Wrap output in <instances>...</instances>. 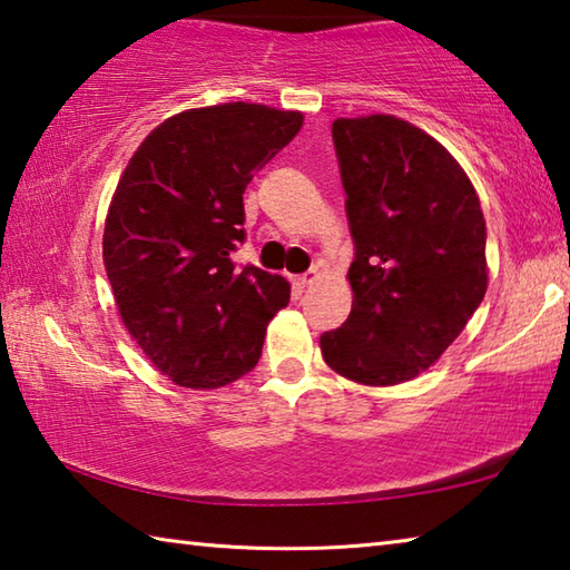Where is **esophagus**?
I'll list each match as a JSON object with an SVG mask.
<instances>
[{"mask_svg": "<svg viewBox=\"0 0 570 570\" xmlns=\"http://www.w3.org/2000/svg\"><path fill=\"white\" fill-rule=\"evenodd\" d=\"M316 278H320V272H316V268H308L306 274H302V276H296V278H294V284H296L298 288H306L308 284H314Z\"/></svg>", "mask_w": 570, "mask_h": 570, "instance_id": "34e87169", "label": "esophagus"}]
</instances>
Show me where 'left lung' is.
I'll list each match as a JSON object with an SVG mask.
<instances>
[{
  "label": "left lung",
  "mask_w": 570,
  "mask_h": 570,
  "mask_svg": "<svg viewBox=\"0 0 570 570\" xmlns=\"http://www.w3.org/2000/svg\"><path fill=\"white\" fill-rule=\"evenodd\" d=\"M332 140L354 240L352 312L322 334L342 377L387 387L458 340L488 288L475 188L435 138L392 115L340 118Z\"/></svg>",
  "instance_id": "1"
}]
</instances>
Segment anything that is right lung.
<instances>
[{
  "instance_id": "add662e5",
  "label": "right lung",
  "mask_w": 570,
  "mask_h": 570,
  "mask_svg": "<svg viewBox=\"0 0 570 570\" xmlns=\"http://www.w3.org/2000/svg\"><path fill=\"white\" fill-rule=\"evenodd\" d=\"M302 112L226 102L158 125L135 150L105 220L102 262L132 340L190 390L244 377L292 288L236 266L244 190L302 128Z\"/></svg>"
}]
</instances>
